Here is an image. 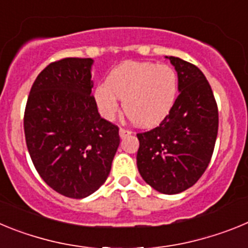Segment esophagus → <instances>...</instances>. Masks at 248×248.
I'll list each match as a JSON object with an SVG mask.
<instances>
[{
    "label": "esophagus",
    "instance_id": "esophagus-1",
    "mask_svg": "<svg viewBox=\"0 0 248 248\" xmlns=\"http://www.w3.org/2000/svg\"><path fill=\"white\" fill-rule=\"evenodd\" d=\"M131 134V131L130 130H128V129H124V128H120L119 129V135H120V138H126V137H129V135Z\"/></svg>",
    "mask_w": 248,
    "mask_h": 248
}]
</instances>
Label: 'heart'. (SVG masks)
<instances>
[{"label": "heart", "instance_id": "1", "mask_svg": "<svg viewBox=\"0 0 248 248\" xmlns=\"http://www.w3.org/2000/svg\"><path fill=\"white\" fill-rule=\"evenodd\" d=\"M179 92L174 68L154 62L126 61L94 89V99L107 119L117 117L120 99L131 122L143 128L159 125L171 111Z\"/></svg>", "mask_w": 248, "mask_h": 248}]
</instances>
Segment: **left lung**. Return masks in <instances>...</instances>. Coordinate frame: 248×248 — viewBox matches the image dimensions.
<instances>
[{
    "label": "left lung",
    "mask_w": 248,
    "mask_h": 248,
    "mask_svg": "<svg viewBox=\"0 0 248 248\" xmlns=\"http://www.w3.org/2000/svg\"><path fill=\"white\" fill-rule=\"evenodd\" d=\"M166 58L177 72L180 94L159 126L137 134V165L153 189L172 195L191 187L209 166L217 137L218 110L202 72L177 57Z\"/></svg>",
    "instance_id": "left-lung-1"
}]
</instances>
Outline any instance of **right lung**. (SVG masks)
<instances>
[{"label": "right lung", "mask_w": 248, "mask_h": 248, "mask_svg": "<svg viewBox=\"0 0 248 248\" xmlns=\"http://www.w3.org/2000/svg\"><path fill=\"white\" fill-rule=\"evenodd\" d=\"M92 58L50 63L34 80L26 104L25 137L32 163L58 194L83 199L110 172L119 128L100 118L92 95Z\"/></svg>", "instance_id": "add662e5"}]
</instances>
